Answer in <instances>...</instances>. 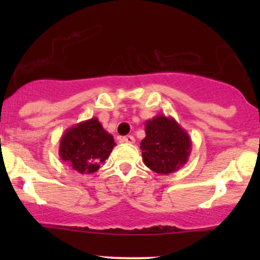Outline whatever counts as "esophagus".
Returning a JSON list of instances; mask_svg holds the SVG:
<instances>
[{
	"label": "esophagus",
	"instance_id": "obj_1",
	"mask_svg": "<svg viewBox=\"0 0 260 260\" xmlns=\"http://www.w3.org/2000/svg\"><path fill=\"white\" fill-rule=\"evenodd\" d=\"M122 142H124V143H128V145H132V143H135V137H133V136H124V137H122Z\"/></svg>",
	"mask_w": 260,
	"mask_h": 260
}]
</instances>
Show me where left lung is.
Listing matches in <instances>:
<instances>
[{"instance_id":"left-lung-1","label":"left lung","mask_w":260,"mask_h":260,"mask_svg":"<svg viewBox=\"0 0 260 260\" xmlns=\"http://www.w3.org/2000/svg\"><path fill=\"white\" fill-rule=\"evenodd\" d=\"M146 137L141 142L143 162L159 175L174 174L190 157L191 138L172 117L158 114L145 123Z\"/></svg>"}]
</instances>
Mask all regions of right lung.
<instances>
[{
  "label": "right lung",
  "mask_w": 260,
  "mask_h": 260,
  "mask_svg": "<svg viewBox=\"0 0 260 260\" xmlns=\"http://www.w3.org/2000/svg\"><path fill=\"white\" fill-rule=\"evenodd\" d=\"M114 138L98 120H88L72 125L60 138L59 156L79 174H94L111 154Z\"/></svg>",
  "instance_id": "add662e5"
}]
</instances>
